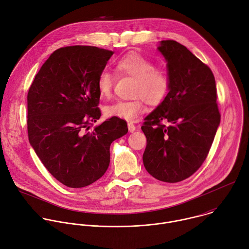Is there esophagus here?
I'll return each mask as SVG.
<instances>
[{"instance_id": "34e87169", "label": "esophagus", "mask_w": 249, "mask_h": 249, "mask_svg": "<svg viewBox=\"0 0 249 249\" xmlns=\"http://www.w3.org/2000/svg\"><path fill=\"white\" fill-rule=\"evenodd\" d=\"M128 130H129L130 133H133V132L136 131V126L132 122H129L128 123Z\"/></svg>"}]
</instances>
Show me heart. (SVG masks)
I'll use <instances>...</instances> for the list:
<instances>
[{"mask_svg": "<svg viewBox=\"0 0 249 249\" xmlns=\"http://www.w3.org/2000/svg\"><path fill=\"white\" fill-rule=\"evenodd\" d=\"M115 70L119 75L130 76L136 79L132 101H119L107 106L104 109L108 118H120L126 121H135L143 110V103L149 106H158L166 98L170 79L166 70L156 67L148 57L130 52L115 62ZM114 77L107 70H103L97 80V89L102 98L111 96Z\"/></svg>", "mask_w": 249, "mask_h": 249, "instance_id": "1", "label": "heart"}]
</instances>
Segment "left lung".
Wrapping results in <instances>:
<instances>
[{
    "mask_svg": "<svg viewBox=\"0 0 249 249\" xmlns=\"http://www.w3.org/2000/svg\"><path fill=\"white\" fill-rule=\"evenodd\" d=\"M157 50L166 59L170 87L144 118L142 161L155 179L177 183L201 166L214 141L221 119L216 83L211 69L180 43L160 41Z\"/></svg>",
    "mask_w": 249,
    "mask_h": 249,
    "instance_id": "obj_1",
    "label": "left lung"
}]
</instances>
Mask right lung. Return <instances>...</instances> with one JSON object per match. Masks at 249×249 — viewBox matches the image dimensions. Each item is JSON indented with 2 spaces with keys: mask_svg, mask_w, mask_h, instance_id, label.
<instances>
[{
  "mask_svg": "<svg viewBox=\"0 0 249 249\" xmlns=\"http://www.w3.org/2000/svg\"><path fill=\"white\" fill-rule=\"evenodd\" d=\"M113 52L91 46L54 51L27 95L29 142L47 170L69 188L87 187L108 168L109 147L126 135V121L101 117L97 80Z\"/></svg>",
  "mask_w": 249,
  "mask_h": 249,
  "instance_id": "right-lung-1",
  "label": "right lung"
}]
</instances>
